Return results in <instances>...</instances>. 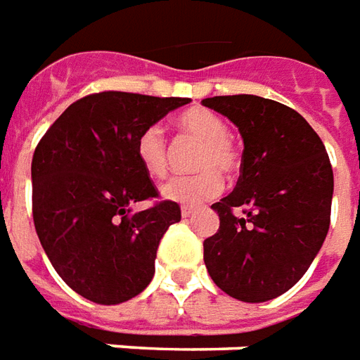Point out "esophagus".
Masks as SVG:
<instances>
[{"instance_id": "obj_1", "label": "esophagus", "mask_w": 360, "mask_h": 360, "mask_svg": "<svg viewBox=\"0 0 360 360\" xmlns=\"http://www.w3.org/2000/svg\"><path fill=\"white\" fill-rule=\"evenodd\" d=\"M193 215H195V207H188V205L182 207V217H184V219H190V217Z\"/></svg>"}]
</instances>
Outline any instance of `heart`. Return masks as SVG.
<instances>
[{"label":"heart","instance_id":"obj_1","mask_svg":"<svg viewBox=\"0 0 360 360\" xmlns=\"http://www.w3.org/2000/svg\"><path fill=\"white\" fill-rule=\"evenodd\" d=\"M176 126L188 137L200 141L201 149L193 159L198 174L180 176L162 188V195L176 203L200 205L223 192L221 174L233 176L240 168V153L231 139L229 124L217 112L193 106L176 118ZM135 157L153 180H162L170 168L167 137L159 126L145 127L135 141Z\"/></svg>","mask_w":360,"mask_h":360}]
</instances>
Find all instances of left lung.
Masks as SVG:
<instances>
[{
	"instance_id": "left-lung-1",
	"label": "left lung",
	"mask_w": 360,
	"mask_h": 360,
	"mask_svg": "<svg viewBox=\"0 0 360 360\" xmlns=\"http://www.w3.org/2000/svg\"><path fill=\"white\" fill-rule=\"evenodd\" d=\"M244 139L233 192L213 203L221 225L203 262L242 302L279 297L307 274L330 229L333 170L320 135L297 110L254 94L205 98Z\"/></svg>"
}]
</instances>
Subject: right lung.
<instances>
[{"mask_svg":"<svg viewBox=\"0 0 360 360\" xmlns=\"http://www.w3.org/2000/svg\"><path fill=\"white\" fill-rule=\"evenodd\" d=\"M190 98L103 91L71 104L32 155V219L53 269L86 300L120 304L155 275L168 226L182 219L135 157L137 135ZM137 200L151 208L134 212Z\"/></svg>","mask_w":360,"mask_h":360,"instance_id":"add662e5","label":"right lung"}]
</instances>
